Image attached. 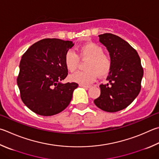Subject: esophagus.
I'll return each instance as SVG.
<instances>
[{
	"label": "esophagus",
	"mask_w": 159,
	"mask_h": 159,
	"mask_svg": "<svg viewBox=\"0 0 159 159\" xmlns=\"http://www.w3.org/2000/svg\"><path fill=\"white\" fill-rule=\"evenodd\" d=\"M80 87L83 88H89L91 87L90 85H83V84H80Z\"/></svg>",
	"instance_id": "obj_1"
}]
</instances>
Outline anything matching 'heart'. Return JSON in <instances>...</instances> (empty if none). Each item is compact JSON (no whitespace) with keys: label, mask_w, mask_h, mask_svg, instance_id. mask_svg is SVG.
<instances>
[{"label":"heart","mask_w":159,"mask_h":159,"mask_svg":"<svg viewBox=\"0 0 159 159\" xmlns=\"http://www.w3.org/2000/svg\"><path fill=\"white\" fill-rule=\"evenodd\" d=\"M78 55L71 50H69L65 56V65L67 70L73 72L76 70L79 63V58L87 59L84 71H79L71 74L70 79L80 84H89L94 82L99 75L104 76L111 70L112 60L109 56L103 53V48L94 43L89 42L79 47Z\"/></svg>","instance_id":"heart-1"}]
</instances>
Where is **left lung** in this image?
Returning <instances> with one entry per match:
<instances>
[{
    "mask_svg": "<svg viewBox=\"0 0 159 159\" xmlns=\"http://www.w3.org/2000/svg\"><path fill=\"white\" fill-rule=\"evenodd\" d=\"M99 37L109 52L112 67L106 79L108 83L99 85L101 94L94 103L103 111L115 112L127 107L138 97L143 69L137 51L127 42L111 33Z\"/></svg>",
    "mask_w": 159,
    "mask_h": 159,
    "instance_id": "1",
    "label": "left lung"
}]
</instances>
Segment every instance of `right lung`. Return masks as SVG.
I'll use <instances>...</instances> for the list:
<instances>
[{"instance_id":"right-lung-1","label":"right lung","mask_w":159,"mask_h":159,"mask_svg":"<svg viewBox=\"0 0 159 159\" xmlns=\"http://www.w3.org/2000/svg\"><path fill=\"white\" fill-rule=\"evenodd\" d=\"M74 45L71 41L44 39L32 45L21 57L17 85L23 102L36 114L51 116L70 104L79 85L61 81L68 74L65 53Z\"/></svg>"}]
</instances>
